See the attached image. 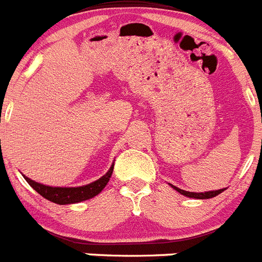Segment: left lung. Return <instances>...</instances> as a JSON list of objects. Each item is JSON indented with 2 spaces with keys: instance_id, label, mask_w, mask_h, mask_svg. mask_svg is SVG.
Listing matches in <instances>:
<instances>
[{
  "instance_id": "obj_1",
  "label": "left lung",
  "mask_w": 262,
  "mask_h": 262,
  "mask_svg": "<svg viewBox=\"0 0 262 262\" xmlns=\"http://www.w3.org/2000/svg\"><path fill=\"white\" fill-rule=\"evenodd\" d=\"M173 187V185H172ZM178 192H180L182 195L184 196H188V198H193V199H211L214 198V196H217L219 193L224 191V189H219V191H209V192H204V193H196V192H187V191H183V189L178 188V187H173Z\"/></svg>"
}]
</instances>
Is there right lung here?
<instances>
[{
    "label": "right lung",
    "mask_w": 262,
    "mask_h": 262,
    "mask_svg": "<svg viewBox=\"0 0 262 262\" xmlns=\"http://www.w3.org/2000/svg\"><path fill=\"white\" fill-rule=\"evenodd\" d=\"M114 165L110 168L106 175L98 179L97 182L91 183L89 185H83V187H77V188H61V187H49V185L39 184L37 182H33L31 179L24 176L25 180L35 189L41 196L45 199L53 201L55 204H74V203H79V201L87 200L94 196H97L102 189L106 187L108 183L110 178L113 175Z\"/></svg>",
    "instance_id": "1"
}]
</instances>
